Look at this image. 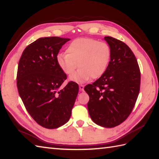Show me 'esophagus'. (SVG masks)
Listing matches in <instances>:
<instances>
[{
  "label": "esophagus",
  "instance_id": "obj_1",
  "mask_svg": "<svg viewBox=\"0 0 159 159\" xmlns=\"http://www.w3.org/2000/svg\"><path fill=\"white\" fill-rule=\"evenodd\" d=\"M79 89H80V91H83V90H84V85H79Z\"/></svg>",
  "mask_w": 159,
  "mask_h": 159
}]
</instances>
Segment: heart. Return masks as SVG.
I'll return each mask as SVG.
<instances>
[{
  "instance_id": "heart-1",
  "label": "heart",
  "mask_w": 159,
  "mask_h": 159,
  "mask_svg": "<svg viewBox=\"0 0 159 159\" xmlns=\"http://www.w3.org/2000/svg\"><path fill=\"white\" fill-rule=\"evenodd\" d=\"M67 54L57 56L60 69L73 81L82 83L100 78L105 72L109 65L111 51L110 46L104 42L92 38H78L73 40L66 48Z\"/></svg>"
}]
</instances>
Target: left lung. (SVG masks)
Listing matches in <instances>:
<instances>
[{
    "mask_svg": "<svg viewBox=\"0 0 159 159\" xmlns=\"http://www.w3.org/2000/svg\"><path fill=\"white\" fill-rule=\"evenodd\" d=\"M104 39L111 56L107 68L93 84L85 87L89 96V116L105 128L120 125L130 116L139 96L141 72L134 53L124 42L112 37Z\"/></svg>",
    "mask_w": 159,
    "mask_h": 159,
    "instance_id": "8db88e82",
    "label": "left lung"
}]
</instances>
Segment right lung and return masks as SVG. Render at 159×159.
Wrapping results in <instances>:
<instances>
[{"label":"right lung","instance_id":"obj_1","mask_svg":"<svg viewBox=\"0 0 159 159\" xmlns=\"http://www.w3.org/2000/svg\"><path fill=\"white\" fill-rule=\"evenodd\" d=\"M69 40L59 37L39 38L26 47L19 61V95L33 119L48 129L68 121L79 93V85L73 81L60 89L67 75L57 64V56Z\"/></svg>","mask_w":159,"mask_h":159}]
</instances>
